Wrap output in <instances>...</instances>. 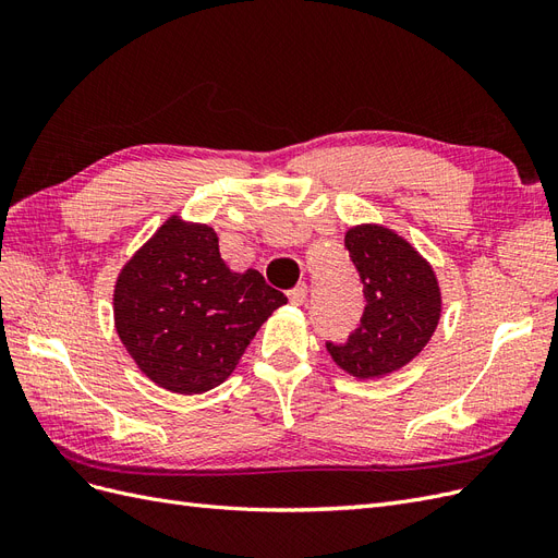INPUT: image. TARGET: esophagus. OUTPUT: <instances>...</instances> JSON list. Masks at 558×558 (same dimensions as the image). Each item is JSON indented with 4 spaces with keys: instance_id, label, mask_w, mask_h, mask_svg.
<instances>
[{
    "instance_id": "obj_1",
    "label": "esophagus",
    "mask_w": 558,
    "mask_h": 558,
    "mask_svg": "<svg viewBox=\"0 0 558 558\" xmlns=\"http://www.w3.org/2000/svg\"><path fill=\"white\" fill-rule=\"evenodd\" d=\"M289 300L293 302V305H302V302L307 300V283H298L295 289H291Z\"/></svg>"
}]
</instances>
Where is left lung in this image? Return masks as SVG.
<instances>
[{
    "label": "left lung",
    "instance_id": "left-lung-1",
    "mask_svg": "<svg viewBox=\"0 0 558 558\" xmlns=\"http://www.w3.org/2000/svg\"><path fill=\"white\" fill-rule=\"evenodd\" d=\"M344 246L363 283L365 310L347 342H326V349L353 377H384L428 344L440 320V286L430 265L388 228H351Z\"/></svg>",
    "mask_w": 558,
    "mask_h": 558
}]
</instances>
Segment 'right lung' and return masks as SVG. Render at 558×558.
I'll return each instance as SVG.
<instances>
[{
	"mask_svg": "<svg viewBox=\"0 0 558 558\" xmlns=\"http://www.w3.org/2000/svg\"><path fill=\"white\" fill-rule=\"evenodd\" d=\"M286 305L258 269L230 272L209 226L172 216L123 267L116 330L146 377L205 393L230 377L263 320Z\"/></svg>",
	"mask_w": 558,
	"mask_h": 558,
	"instance_id": "right-lung-1",
	"label": "right lung"
}]
</instances>
